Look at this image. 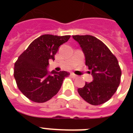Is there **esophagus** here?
Masks as SVG:
<instances>
[{
    "label": "esophagus",
    "mask_w": 133,
    "mask_h": 133,
    "mask_svg": "<svg viewBox=\"0 0 133 133\" xmlns=\"http://www.w3.org/2000/svg\"><path fill=\"white\" fill-rule=\"evenodd\" d=\"M70 75H71V76H72V78H78V75H75V74H74V73H71Z\"/></svg>",
    "instance_id": "1"
}]
</instances>
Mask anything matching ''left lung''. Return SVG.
I'll return each instance as SVG.
<instances>
[{
	"label": "left lung",
	"mask_w": 133,
	"mask_h": 133,
	"mask_svg": "<svg viewBox=\"0 0 133 133\" xmlns=\"http://www.w3.org/2000/svg\"><path fill=\"white\" fill-rule=\"evenodd\" d=\"M81 45L85 65L91 70L93 81L78 88L79 95L86 102L98 105L109 100L116 92L121 78L117 58L103 42L89 35H72Z\"/></svg>",
	"instance_id": "obj_1"
}]
</instances>
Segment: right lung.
Instances as JSON below:
<instances>
[{
	"instance_id": "1",
	"label": "right lung",
	"mask_w": 133,
	"mask_h": 133,
	"mask_svg": "<svg viewBox=\"0 0 133 133\" xmlns=\"http://www.w3.org/2000/svg\"><path fill=\"white\" fill-rule=\"evenodd\" d=\"M70 35L46 34L36 38L18 58L14 66V78L19 90L28 99L44 103L60 90L66 71H48L49 60H55L59 47Z\"/></svg>"
}]
</instances>
